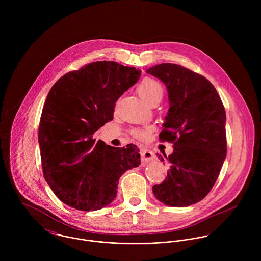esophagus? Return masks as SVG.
<instances>
[{
    "label": "esophagus",
    "mask_w": 261,
    "mask_h": 261,
    "mask_svg": "<svg viewBox=\"0 0 261 261\" xmlns=\"http://www.w3.org/2000/svg\"><path fill=\"white\" fill-rule=\"evenodd\" d=\"M141 156H142V161L145 163H149L151 161H154V159H155L153 151L149 150V149H142Z\"/></svg>",
    "instance_id": "1"
}]
</instances>
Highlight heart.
I'll use <instances>...</instances> for the list:
<instances>
[{
    "label": "heart",
    "instance_id": "obj_1",
    "mask_svg": "<svg viewBox=\"0 0 261 261\" xmlns=\"http://www.w3.org/2000/svg\"><path fill=\"white\" fill-rule=\"evenodd\" d=\"M139 93L145 101H147L151 106L155 101H161L164 94V89L161 83L158 82L156 80L152 78H146L142 81V83L139 86ZM152 132H153V127L146 126V127L132 129V135L136 139L145 141L149 139Z\"/></svg>",
    "mask_w": 261,
    "mask_h": 261
}]
</instances>
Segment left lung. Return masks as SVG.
<instances>
[{
  "label": "left lung",
  "mask_w": 261,
  "mask_h": 261,
  "mask_svg": "<svg viewBox=\"0 0 261 261\" xmlns=\"http://www.w3.org/2000/svg\"><path fill=\"white\" fill-rule=\"evenodd\" d=\"M167 87L169 111L160 140L174 144L166 179L152 186L154 197L171 207H187L204 199L214 186L226 158V113L213 84L204 76L172 63L147 69Z\"/></svg>",
  "instance_id": "8db88e82"
}]
</instances>
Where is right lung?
<instances>
[{
  "label": "right lung",
  "mask_w": 261,
  "mask_h": 261,
  "mask_svg": "<svg viewBox=\"0 0 261 261\" xmlns=\"http://www.w3.org/2000/svg\"><path fill=\"white\" fill-rule=\"evenodd\" d=\"M140 76L135 67L97 61L63 75L50 89L38 140L44 178L66 205L81 211L108 206L121 175L141 164L136 145L114 148L92 137L113 119L116 100Z\"/></svg>",
  "instance_id": "right-lung-1"
}]
</instances>
